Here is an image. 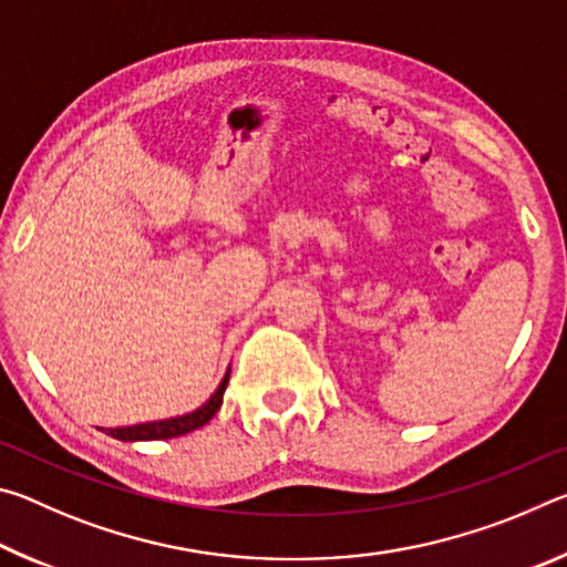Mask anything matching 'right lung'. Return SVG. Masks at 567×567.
<instances>
[{
    "instance_id": "add662e5",
    "label": "right lung",
    "mask_w": 567,
    "mask_h": 567,
    "mask_svg": "<svg viewBox=\"0 0 567 567\" xmlns=\"http://www.w3.org/2000/svg\"><path fill=\"white\" fill-rule=\"evenodd\" d=\"M227 382H229V370L225 372L223 382H219L217 390L209 395V400L203 402L197 410L185 412V415L142 422V425H130V427H107L104 433L112 435L114 440H122V443H142V440H169V437L187 435L192 430L207 425V422L215 417V412L223 408V395L227 390Z\"/></svg>"
}]
</instances>
